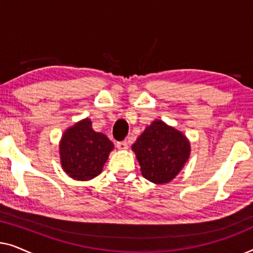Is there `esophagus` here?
<instances>
[{
  "instance_id": "obj_1",
  "label": "esophagus",
  "mask_w": 253,
  "mask_h": 253,
  "mask_svg": "<svg viewBox=\"0 0 253 253\" xmlns=\"http://www.w3.org/2000/svg\"><path fill=\"white\" fill-rule=\"evenodd\" d=\"M116 146L119 150H127V141L126 140H123V141H119V143L116 144Z\"/></svg>"
}]
</instances>
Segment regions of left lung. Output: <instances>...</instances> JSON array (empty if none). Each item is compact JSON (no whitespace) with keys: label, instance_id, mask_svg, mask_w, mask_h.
<instances>
[{"label":"left lung","instance_id":"1","mask_svg":"<svg viewBox=\"0 0 253 253\" xmlns=\"http://www.w3.org/2000/svg\"><path fill=\"white\" fill-rule=\"evenodd\" d=\"M141 175L155 184L176 177L190 157V143L181 131L155 120L132 145Z\"/></svg>","mask_w":253,"mask_h":253}]
</instances>
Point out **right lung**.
I'll use <instances>...</instances> for the list:
<instances>
[{
    "mask_svg": "<svg viewBox=\"0 0 253 253\" xmlns=\"http://www.w3.org/2000/svg\"><path fill=\"white\" fill-rule=\"evenodd\" d=\"M114 145L103 133L92 129L88 119L65 130L60 143L61 165L71 178L89 181L102 171Z\"/></svg>",
    "mask_w": 253,
    "mask_h": 253,
    "instance_id": "1",
    "label": "right lung"
}]
</instances>
